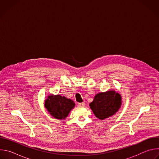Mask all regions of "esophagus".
Masks as SVG:
<instances>
[{"instance_id":"34e87169","label":"esophagus","mask_w":159,"mask_h":159,"mask_svg":"<svg viewBox=\"0 0 159 159\" xmlns=\"http://www.w3.org/2000/svg\"><path fill=\"white\" fill-rule=\"evenodd\" d=\"M84 106H85L84 102H79L78 103V106H79V107H83Z\"/></svg>"}]
</instances>
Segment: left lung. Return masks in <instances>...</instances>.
<instances>
[{"label": "left lung", "mask_w": 159, "mask_h": 159, "mask_svg": "<svg viewBox=\"0 0 159 159\" xmlns=\"http://www.w3.org/2000/svg\"><path fill=\"white\" fill-rule=\"evenodd\" d=\"M121 105V95L113 90L97 94L93 101L89 104L94 115L101 120L114 115Z\"/></svg>", "instance_id": "8db88e82"}]
</instances>
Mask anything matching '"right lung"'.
Listing matches in <instances>:
<instances>
[{
	"mask_svg": "<svg viewBox=\"0 0 159 159\" xmlns=\"http://www.w3.org/2000/svg\"><path fill=\"white\" fill-rule=\"evenodd\" d=\"M44 106L50 114L56 119L64 120L74 107V102L60 95H50L45 100Z\"/></svg>",
	"mask_w": 159,
	"mask_h": 159,
	"instance_id": "obj_1",
	"label": "right lung"
}]
</instances>
